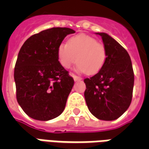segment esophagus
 <instances>
[{
  "instance_id": "obj_1",
  "label": "esophagus",
  "mask_w": 149,
  "mask_h": 149,
  "mask_svg": "<svg viewBox=\"0 0 149 149\" xmlns=\"http://www.w3.org/2000/svg\"><path fill=\"white\" fill-rule=\"evenodd\" d=\"M70 76H72V77H73L75 81H80L82 80V78H81V77H78V76H77V75L73 74V73H70Z\"/></svg>"
}]
</instances>
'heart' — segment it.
Returning a JSON list of instances; mask_svg holds the SVG:
<instances>
[{
	"label": "heart",
	"instance_id": "heart-1",
	"mask_svg": "<svg viewBox=\"0 0 149 149\" xmlns=\"http://www.w3.org/2000/svg\"><path fill=\"white\" fill-rule=\"evenodd\" d=\"M57 57L64 68H70L77 61L78 71L93 75L103 68L107 52L103 44L97 42L94 37L79 34L71 37L68 44L62 43L59 45Z\"/></svg>",
	"mask_w": 149,
	"mask_h": 149
}]
</instances>
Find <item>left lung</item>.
Listing matches in <instances>:
<instances>
[{"label": "left lung", "mask_w": 149, "mask_h": 149, "mask_svg": "<svg viewBox=\"0 0 149 149\" xmlns=\"http://www.w3.org/2000/svg\"><path fill=\"white\" fill-rule=\"evenodd\" d=\"M100 35L106 49L103 68L84 79V98L90 112L99 120H114L128 109L132 97L134 73L128 52L109 35Z\"/></svg>", "instance_id": "obj_1"}]
</instances>
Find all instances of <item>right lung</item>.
I'll list each match as a JSON object with an SVG mask.
<instances>
[{
	"instance_id": "add662e5",
	"label": "right lung",
	"mask_w": 149,
	"mask_h": 149,
	"mask_svg": "<svg viewBox=\"0 0 149 149\" xmlns=\"http://www.w3.org/2000/svg\"><path fill=\"white\" fill-rule=\"evenodd\" d=\"M75 31L52 28L34 34L19 51L14 68L17 100L31 118L49 120L61 114L73 78L58 61L57 49Z\"/></svg>"
}]
</instances>
